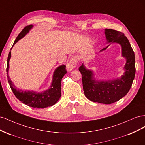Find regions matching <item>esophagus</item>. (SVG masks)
<instances>
[{"instance_id": "1", "label": "esophagus", "mask_w": 145, "mask_h": 145, "mask_svg": "<svg viewBox=\"0 0 145 145\" xmlns=\"http://www.w3.org/2000/svg\"><path fill=\"white\" fill-rule=\"evenodd\" d=\"M78 64L77 57L76 56H72L70 59L68 63L67 64V68L69 71H71L74 68H75Z\"/></svg>"}]
</instances>
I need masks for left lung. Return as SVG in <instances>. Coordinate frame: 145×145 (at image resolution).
<instances>
[{"label": "left lung", "instance_id": "8db88e82", "mask_svg": "<svg viewBox=\"0 0 145 145\" xmlns=\"http://www.w3.org/2000/svg\"><path fill=\"white\" fill-rule=\"evenodd\" d=\"M105 34L106 43H116L121 47V56L126 59L123 74L115 79L102 80H96L94 71L87 69L83 63L78 70L82 76L83 88L86 97L94 102L111 104L125 96L132 86L135 74V55L128 39L123 33L105 29ZM109 45L100 52L106 50Z\"/></svg>", "mask_w": 145, "mask_h": 145}]
</instances>
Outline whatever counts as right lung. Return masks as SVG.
I'll use <instances>...</instances> for the list:
<instances>
[{
  "label": "right lung",
  "mask_w": 145,
  "mask_h": 145,
  "mask_svg": "<svg viewBox=\"0 0 145 145\" xmlns=\"http://www.w3.org/2000/svg\"><path fill=\"white\" fill-rule=\"evenodd\" d=\"M33 27V26L31 25L24 28L21 33L18 35V36L17 37L12 48L20 39L25 36ZM11 57V52L10 51L7 59V74L8 83H9L13 93L17 99H19L23 103L27 105L28 106L35 108H47L52 106L58 102V100L60 98L61 91H61V82H62V79L65 74L67 72L65 65H60L54 70L53 76H52L51 84L49 88L46 91L40 92V93L29 90L24 91L23 90L17 88L14 85V83L11 80V78L8 75Z\"/></svg>",
  "instance_id": "1"
}]
</instances>
